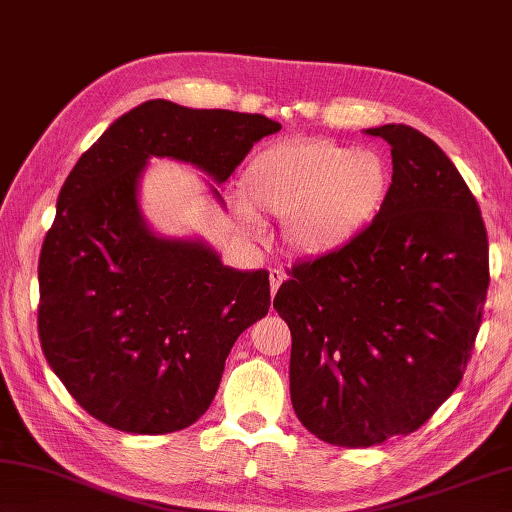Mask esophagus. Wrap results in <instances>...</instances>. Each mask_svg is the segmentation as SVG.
Listing matches in <instances>:
<instances>
[{
	"label": "esophagus",
	"mask_w": 512,
	"mask_h": 512,
	"mask_svg": "<svg viewBox=\"0 0 512 512\" xmlns=\"http://www.w3.org/2000/svg\"><path fill=\"white\" fill-rule=\"evenodd\" d=\"M268 282H271V293L275 295L277 288H280V284L284 282V273L280 268H271V271H268Z\"/></svg>",
	"instance_id": "esophagus-1"
}]
</instances>
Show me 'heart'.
<instances>
[{
    "label": "heart",
    "mask_w": 512,
    "mask_h": 512,
    "mask_svg": "<svg viewBox=\"0 0 512 512\" xmlns=\"http://www.w3.org/2000/svg\"><path fill=\"white\" fill-rule=\"evenodd\" d=\"M389 185L385 161L324 138L277 143L257 152L241 176L237 215L248 235L262 219L284 221V244L302 257L340 250L369 224Z\"/></svg>",
    "instance_id": "b5f03b06"
}]
</instances>
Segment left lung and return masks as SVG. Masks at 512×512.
Returning a JSON list of instances; mask_svg holds the SVG:
<instances>
[{
	"label": "left lung",
	"instance_id": "obj_1",
	"mask_svg": "<svg viewBox=\"0 0 512 512\" xmlns=\"http://www.w3.org/2000/svg\"><path fill=\"white\" fill-rule=\"evenodd\" d=\"M392 145V185L347 246L288 271L273 306L288 324L291 401L340 448L418 430L461 383L488 293L479 203L432 138L365 129Z\"/></svg>",
	"mask_w": 512,
	"mask_h": 512
}]
</instances>
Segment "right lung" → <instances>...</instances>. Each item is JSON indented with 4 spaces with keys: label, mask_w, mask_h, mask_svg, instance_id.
Listing matches in <instances>:
<instances>
[{
    "label": "right lung",
    "mask_w": 512,
    "mask_h": 512,
    "mask_svg": "<svg viewBox=\"0 0 512 512\" xmlns=\"http://www.w3.org/2000/svg\"><path fill=\"white\" fill-rule=\"evenodd\" d=\"M280 129L262 114L147 100L67 176L37 266V333L55 376L100 423L129 434L192 425L239 333L271 306L266 271H235L203 241L147 228L138 208L147 159L192 163L224 183Z\"/></svg>",
    "instance_id": "right-lung-1"
}]
</instances>
